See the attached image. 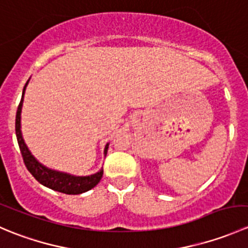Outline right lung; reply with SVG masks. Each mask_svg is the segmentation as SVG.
Segmentation results:
<instances>
[{"label":"right lung","instance_id":"right-lung-1","mask_svg":"<svg viewBox=\"0 0 248 248\" xmlns=\"http://www.w3.org/2000/svg\"><path fill=\"white\" fill-rule=\"evenodd\" d=\"M29 81L30 79L27 80L26 85H25L24 90H22L21 101H20L19 107H17L16 117V133L17 144H19L21 156L22 158H24L25 166H26L27 170L33 175V177L39 182V184H42L43 186H46L50 189L61 192V193L81 194L84 193V192L90 191V189L93 188L94 186H97L98 182L101 181L102 176H103V169L94 172V174L86 175V176H77V175L68 174V172L55 170V169H50L44 166V164H42L41 162L32 155V152L30 151L29 147H27L21 133V109L22 103H24L25 90H26ZM108 147L109 142L106 145V147H104V156H107Z\"/></svg>","mask_w":248,"mask_h":248}]
</instances>
